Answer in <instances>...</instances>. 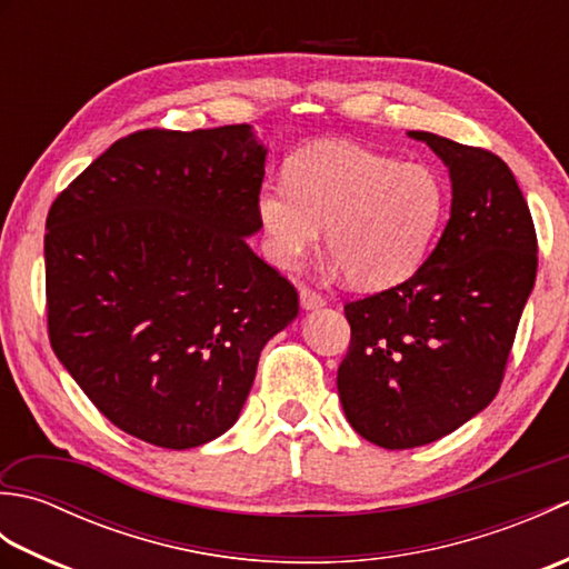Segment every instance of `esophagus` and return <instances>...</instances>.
<instances>
[{
    "mask_svg": "<svg viewBox=\"0 0 569 569\" xmlns=\"http://www.w3.org/2000/svg\"><path fill=\"white\" fill-rule=\"evenodd\" d=\"M325 306V296L312 291V288H300V308L303 310H318Z\"/></svg>",
    "mask_w": 569,
    "mask_h": 569,
    "instance_id": "obj_1",
    "label": "esophagus"
}]
</instances>
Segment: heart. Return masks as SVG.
I'll list each match as a JSON object with an SVG mask.
<instances>
[{"instance_id": "obj_1", "label": "heart", "mask_w": 569, "mask_h": 569, "mask_svg": "<svg viewBox=\"0 0 569 569\" xmlns=\"http://www.w3.org/2000/svg\"><path fill=\"white\" fill-rule=\"evenodd\" d=\"M286 183L259 190L263 253L293 269L322 239L347 281L381 291L426 261L445 214V188L422 163H398L349 141H320L291 156Z\"/></svg>"}]
</instances>
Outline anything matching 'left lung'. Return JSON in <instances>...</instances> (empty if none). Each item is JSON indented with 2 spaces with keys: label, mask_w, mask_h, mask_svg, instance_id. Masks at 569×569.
Wrapping results in <instances>:
<instances>
[{
  "label": "left lung",
  "mask_w": 569,
  "mask_h": 569,
  "mask_svg": "<svg viewBox=\"0 0 569 569\" xmlns=\"http://www.w3.org/2000/svg\"><path fill=\"white\" fill-rule=\"evenodd\" d=\"M408 137L447 166L450 220L408 281L345 306L352 342L337 371L349 426L386 450L440 440L493 401L538 269L511 168L430 131Z\"/></svg>",
  "instance_id": "left-lung-1"
}]
</instances>
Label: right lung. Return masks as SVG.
Returning <instances> with one entry per match:
<instances>
[{
  "instance_id": "1",
  "label": "right lung",
  "mask_w": 569,
  "mask_h": 569,
  "mask_svg": "<svg viewBox=\"0 0 569 569\" xmlns=\"http://www.w3.org/2000/svg\"><path fill=\"white\" fill-rule=\"evenodd\" d=\"M269 149L249 124L114 141L46 220L48 335L119 430L190 450L234 426L298 293L247 244Z\"/></svg>"
}]
</instances>
